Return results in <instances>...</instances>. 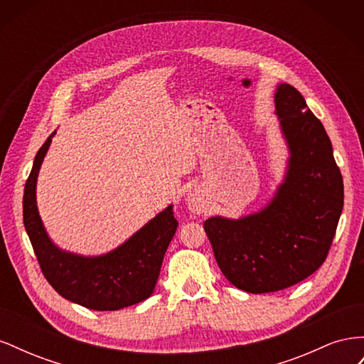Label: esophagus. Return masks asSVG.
<instances>
[{
  "label": "esophagus",
  "instance_id": "esophagus-1",
  "mask_svg": "<svg viewBox=\"0 0 364 364\" xmlns=\"http://www.w3.org/2000/svg\"><path fill=\"white\" fill-rule=\"evenodd\" d=\"M188 206H190V211L191 213H196V214H200L203 213V202L197 197V194H190L188 196Z\"/></svg>",
  "mask_w": 364,
  "mask_h": 364
}]
</instances>
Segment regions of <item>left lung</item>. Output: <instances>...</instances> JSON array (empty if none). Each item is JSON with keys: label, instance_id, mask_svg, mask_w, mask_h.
<instances>
[{"label": "left lung", "instance_id": "8db88e82", "mask_svg": "<svg viewBox=\"0 0 364 364\" xmlns=\"http://www.w3.org/2000/svg\"><path fill=\"white\" fill-rule=\"evenodd\" d=\"M274 103L291 153L285 182L261 213L203 223L220 270L247 293L284 290L313 274L343 209V178L321 119L291 85L278 86Z\"/></svg>", "mask_w": 364, "mask_h": 364}]
</instances>
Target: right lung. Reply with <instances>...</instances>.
Masks as SVG:
<instances>
[{
  "label": "right lung",
  "mask_w": 364,
  "mask_h": 364,
  "mask_svg": "<svg viewBox=\"0 0 364 364\" xmlns=\"http://www.w3.org/2000/svg\"><path fill=\"white\" fill-rule=\"evenodd\" d=\"M33 162L24 188V226L43 277L62 297L97 311H115L146 301L155 290L162 259L178 229L170 205L123 246L103 257L83 258L54 246L36 206V179L51 136Z\"/></svg>",
  "instance_id": "obj_1"
}]
</instances>
